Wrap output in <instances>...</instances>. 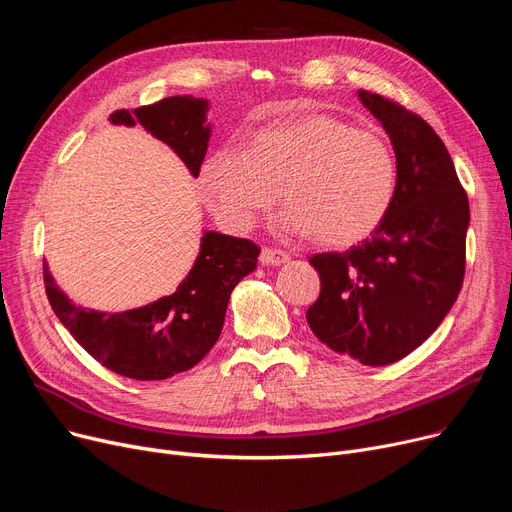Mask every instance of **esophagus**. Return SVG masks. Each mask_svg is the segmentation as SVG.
I'll return each instance as SVG.
<instances>
[{
  "mask_svg": "<svg viewBox=\"0 0 512 512\" xmlns=\"http://www.w3.org/2000/svg\"><path fill=\"white\" fill-rule=\"evenodd\" d=\"M290 257L288 253L280 251V249H270V247H263L261 249V255H259V261L261 265H282L286 263Z\"/></svg>",
  "mask_w": 512,
  "mask_h": 512,
  "instance_id": "esophagus-1",
  "label": "esophagus"
}]
</instances>
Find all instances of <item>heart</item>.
I'll use <instances>...</instances> for the list:
<instances>
[{
  "label": "heart",
  "instance_id": "1",
  "mask_svg": "<svg viewBox=\"0 0 512 512\" xmlns=\"http://www.w3.org/2000/svg\"><path fill=\"white\" fill-rule=\"evenodd\" d=\"M201 180L213 213L230 230L253 228L282 191L284 232L317 234L324 245L346 249L386 220L398 164L384 134L317 114L259 130L249 151L220 147Z\"/></svg>",
  "mask_w": 512,
  "mask_h": 512
}]
</instances>
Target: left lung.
Returning a JSON list of instances; mask_svg holds the SVG:
<instances>
[{
    "label": "left lung",
    "instance_id": "obj_1",
    "mask_svg": "<svg viewBox=\"0 0 512 512\" xmlns=\"http://www.w3.org/2000/svg\"><path fill=\"white\" fill-rule=\"evenodd\" d=\"M357 95L392 141L396 195L371 238L309 259L321 290L307 321L332 351L378 367L413 353L459 297L469 199L432 126L388 97Z\"/></svg>",
    "mask_w": 512,
    "mask_h": 512
}]
</instances>
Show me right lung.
I'll use <instances>...</instances> for the list:
<instances>
[{
  "label": "right lung",
  "instance_id": "1",
  "mask_svg": "<svg viewBox=\"0 0 512 512\" xmlns=\"http://www.w3.org/2000/svg\"><path fill=\"white\" fill-rule=\"evenodd\" d=\"M209 103L166 97L137 110H116L114 124H141L164 141L197 178L207 153ZM261 249L249 238L205 232L193 270L170 297L139 309L103 313L74 305L43 263V282L53 313L103 367L132 380H166L195 367L218 342L234 286L257 267Z\"/></svg>",
  "mask_w": 512,
  "mask_h": 512
}]
</instances>
